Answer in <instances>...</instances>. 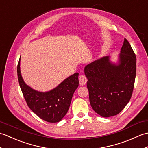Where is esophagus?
Returning <instances> with one entry per match:
<instances>
[{"mask_svg": "<svg viewBox=\"0 0 148 148\" xmlns=\"http://www.w3.org/2000/svg\"><path fill=\"white\" fill-rule=\"evenodd\" d=\"M79 84L81 86L85 85L87 82V79L85 76H84L83 74H81L79 76Z\"/></svg>", "mask_w": 148, "mask_h": 148, "instance_id": "34e87169", "label": "esophagus"}]
</instances>
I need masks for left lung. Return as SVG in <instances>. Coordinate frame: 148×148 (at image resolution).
I'll return each instance as SVG.
<instances>
[{"label": "left lung", "instance_id": "8db88e82", "mask_svg": "<svg viewBox=\"0 0 148 148\" xmlns=\"http://www.w3.org/2000/svg\"><path fill=\"white\" fill-rule=\"evenodd\" d=\"M91 106L108 118L119 114L130 101L136 76V56L125 39L118 64L106 56L84 67Z\"/></svg>", "mask_w": 148, "mask_h": 148}]
</instances>
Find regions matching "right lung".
Listing matches in <instances>:
<instances>
[{
  "label": "right lung",
  "mask_w": 148,
  "mask_h": 148,
  "mask_svg": "<svg viewBox=\"0 0 148 148\" xmlns=\"http://www.w3.org/2000/svg\"><path fill=\"white\" fill-rule=\"evenodd\" d=\"M19 84L28 106L43 120L56 123L62 120L69 110L72 95L79 85L76 72L47 92H40L24 82L20 71V58L17 67Z\"/></svg>",
  "instance_id": "add662e5"
}]
</instances>
